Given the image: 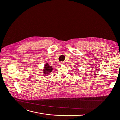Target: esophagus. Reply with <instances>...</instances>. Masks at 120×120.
Returning a JSON list of instances; mask_svg holds the SVG:
<instances>
[{
  "mask_svg": "<svg viewBox=\"0 0 120 120\" xmlns=\"http://www.w3.org/2000/svg\"><path fill=\"white\" fill-rule=\"evenodd\" d=\"M60 65H64V62H60Z\"/></svg>",
  "mask_w": 120,
  "mask_h": 120,
  "instance_id": "1",
  "label": "esophagus"
}]
</instances>
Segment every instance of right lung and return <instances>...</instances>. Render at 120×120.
Returning <instances> with one entry per match:
<instances>
[{
	"instance_id": "add662e5",
	"label": "right lung",
	"mask_w": 120,
	"mask_h": 120,
	"mask_svg": "<svg viewBox=\"0 0 120 120\" xmlns=\"http://www.w3.org/2000/svg\"><path fill=\"white\" fill-rule=\"evenodd\" d=\"M43 72L44 73L43 74L47 76L48 75L52 70V66H49L48 63H46V64L44 65V69H43Z\"/></svg>"
}]
</instances>
